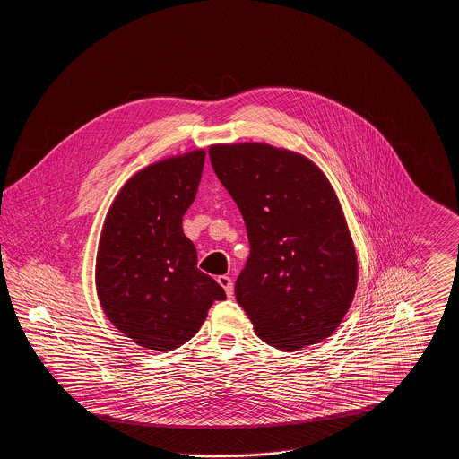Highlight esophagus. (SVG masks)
<instances>
[{"instance_id":"esophagus-1","label":"esophagus","mask_w":459,"mask_h":459,"mask_svg":"<svg viewBox=\"0 0 459 459\" xmlns=\"http://www.w3.org/2000/svg\"><path fill=\"white\" fill-rule=\"evenodd\" d=\"M219 284L223 287V290H225V294L229 296V298H232V294H234V284H232V279L230 277H227V275H220Z\"/></svg>"}]
</instances>
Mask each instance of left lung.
<instances>
[{
	"mask_svg": "<svg viewBox=\"0 0 459 459\" xmlns=\"http://www.w3.org/2000/svg\"><path fill=\"white\" fill-rule=\"evenodd\" d=\"M210 161L244 219L249 258L236 299L282 351L320 342L350 309L358 262L341 204L307 158L268 144H219Z\"/></svg>",
	"mask_w": 459,
	"mask_h": 459,
	"instance_id": "obj_1",
	"label": "left lung"
}]
</instances>
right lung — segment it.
I'll return each instance as SVG.
<instances>
[{
	"mask_svg": "<svg viewBox=\"0 0 459 459\" xmlns=\"http://www.w3.org/2000/svg\"><path fill=\"white\" fill-rule=\"evenodd\" d=\"M204 152L150 165L115 197L103 225L96 289L109 322L143 348L175 350L196 335L225 290L197 268L182 217L196 197Z\"/></svg>",
	"mask_w": 459,
	"mask_h": 459,
	"instance_id": "obj_1",
	"label": "right lung"
}]
</instances>
